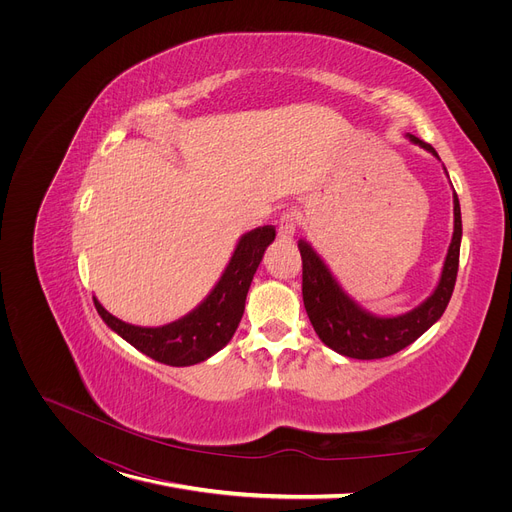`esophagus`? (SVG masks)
<instances>
[{
    "mask_svg": "<svg viewBox=\"0 0 512 512\" xmlns=\"http://www.w3.org/2000/svg\"><path fill=\"white\" fill-rule=\"evenodd\" d=\"M299 222H301V213H299V211H286V213L282 215V218H280V224H278V234H280V238L292 240L294 234H297Z\"/></svg>",
    "mask_w": 512,
    "mask_h": 512,
    "instance_id": "34e87169",
    "label": "esophagus"
}]
</instances>
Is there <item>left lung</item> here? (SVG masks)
Segmentation results:
<instances>
[{
  "label": "left lung",
  "instance_id": "left-lung-1",
  "mask_svg": "<svg viewBox=\"0 0 512 512\" xmlns=\"http://www.w3.org/2000/svg\"><path fill=\"white\" fill-rule=\"evenodd\" d=\"M407 139L413 145H419L421 149L438 157L432 145L423 143L421 139L413 137V134H407ZM452 203L454 232L438 286L421 305L400 315H375L361 307L340 286L326 261L311 247V242L299 240V251L303 257V301L311 326L321 342L330 346L338 355L351 359H384L413 344L421 334H425L436 324L448 307L456 282V272H459L463 222L456 193L452 195Z\"/></svg>",
  "mask_w": 512,
  "mask_h": 512
}]
</instances>
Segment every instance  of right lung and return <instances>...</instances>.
<instances>
[{
	"instance_id": "obj_1",
	"label": "right lung",
	"mask_w": 512,
	"mask_h": 512,
	"mask_svg": "<svg viewBox=\"0 0 512 512\" xmlns=\"http://www.w3.org/2000/svg\"><path fill=\"white\" fill-rule=\"evenodd\" d=\"M276 238L274 226H261L242 234L234 253L207 297L184 317L166 326H132L107 311L97 299L95 309L107 328L132 344L143 355L172 367H188L207 361L232 340L242 313L247 292L263 259L265 249Z\"/></svg>"
}]
</instances>
